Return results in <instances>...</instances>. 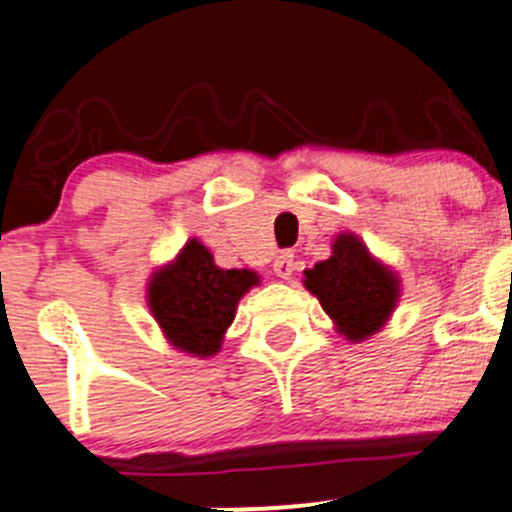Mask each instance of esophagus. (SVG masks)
Instances as JSON below:
<instances>
[{"instance_id": "esophagus-1", "label": "esophagus", "mask_w": 512, "mask_h": 512, "mask_svg": "<svg viewBox=\"0 0 512 512\" xmlns=\"http://www.w3.org/2000/svg\"><path fill=\"white\" fill-rule=\"evenodd\" d=\"M294 269H297V259H294V253H281L276 256L274 261V274L281 276V279H292Z\"/></svg>"}]
</instances>
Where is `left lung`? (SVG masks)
<instances>
[{"label": "left lung", "instance_id": "obj_1", "mask_svg": "<svg viewBox=\"0 0 512 512\" xmlns=\"http://www.w3.org/2000/svg\"><path fill=\"white\" fill-rule=\"evenodd\" d=\"M304 287L320 299L340 335L353 342L381 330L398 302L396 276L350 233L335 238L330 259L304 271Z\"/></svg>", "mask_w": 512, "mask_h": 512}]
</instances>
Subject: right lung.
<instances>
[{
  "instance_id": "1",
  "label": "right lung",
  "mask_w": 512,
  "mask_h": 512,
  "mask_svg": "<svg viewBox=\"0 0 512 512\" xmlns=\"http://www.w3.org/2000/svg\"><path fill=\"white\" fill-rule=\"evenodd\" d=\"M259 276L248 269H218L208 248L192 238L175 264L149 284V309L175 348L208 358L220 350L236 304Z\"/></svg>"
}]
</instances>
